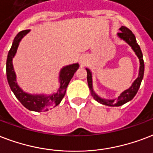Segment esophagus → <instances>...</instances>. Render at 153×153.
Wrapping results in <instances>:
<instances>
[{"label":"esophagus","instance_id":"34e87169","mask_svg":"<svg viewBox=\"0 0 153 153\" xmlns=\"http://www.w3.org/2000/svg\"><path fill=\"white\" fill-rule=\"evenodd\" d=\"M79 62H80L82 65H84V63H85L84 59H83V58H80V59H79Z\"/></svg>","mask_w":153,"mask_h":153}]
</instances>
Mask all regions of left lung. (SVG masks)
<instances>
[{
    "mask_svg": "<svg viewBox=\"0 0 153 153\" xmlns=\"http://www.w3.org/2000/svg\"><path fill=\"white\" fill-rule=\"evenodd\" d=\"M120 32L117 33L119 38H121L122 40L125 41L126 42L131 46V49L136 53V56L138 57L139 60H140V71H139L138 78L134 81V82L132 83L131 87H129L128 90H125L124 91L122 92L116 101H115V100H105V99H102L99 95H96L95 92L94 91L93 86H92V73L91 72L89 69H86L87 72L88 87H89V89L91 91V95L93 96V98L97 102H100V103H102V104L106 105V106H110V107H119V106L124 104L126 102H128V101L132 100L135 97V95H136L137 91H138L139 88H140V84H141L143 77H144V59H143V53H142V51L140 50V45L136 42L135 35L133 34V33L131 32V30L128 29L127 27H125V26H121V28H120Z\"/></svg>",
    "mask_w": 153,
    "mask_h": 153,
    "instance_id": "obj_1",
    "label": "left lung"
}]
</instances>
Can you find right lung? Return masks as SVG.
I'll list each match as a JSON object with an SVG mask.
<instances>
[{
    "label": "right lung",
    "mask_w": 153,
    "mask_h": 153,
    "mask_svg": "<svg viewBox=\"0 0 153 153\" xmlns=\"http://www.w3.org/2000/svg\"><path fill=\"white\" fill-rule=\"evenodd\" d=\"M30 30H22L19 32L15 37L13 42L11 49L9 50L6 61V75L8 82L12 91L13 92L15 96L19 100L25 108L30 111H48L49 108H54L58 106L62 100L63 99L66 94V87L69 82L74 76V73L79 69V65L78 63L71 64L69 66H64L62 69L59 74V82L60 87L56 93L51 95H31L28 94L22 91L17 85L16 80V74H15L13 66V58L17 53V47L19 45V42L22 38L30 32Z\"/></svg>",
    "instance_id": "right-lung-1"
}]
</instances>
